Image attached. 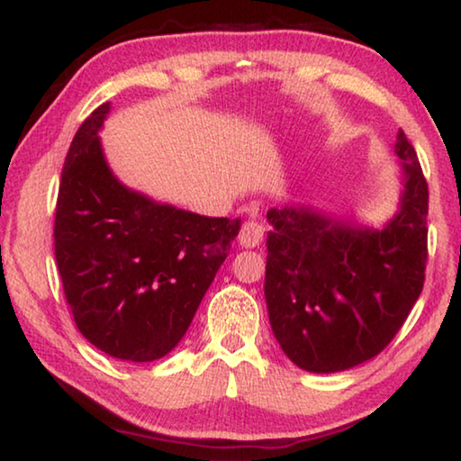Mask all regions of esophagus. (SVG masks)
I'll return each mask as SVG.
<instances>
[{
  "mask_svg": "<svg viewBox=\"0 0 461 461\" xmlns=\"http://www.w3.org/2000/svg\"><path fill=\"white\" fill-rule=\"evenodd\" d=\"M264 238V225L258 223L256 220H248L244 225H241L238 241L240 246L244 248H256Z\"/></svg>",
  "mask_w": 461,
  "mask_h": 461,
  "instance_id": "1",
  "label": "esophagus"
}]
</instances>
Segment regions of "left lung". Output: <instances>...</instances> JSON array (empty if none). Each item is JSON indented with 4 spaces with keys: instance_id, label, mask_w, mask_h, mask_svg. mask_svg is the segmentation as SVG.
Returning <instances> with one entry per match:
<instances>
[{
    "instance_id": "obj_1",
    "label": "left lung",
    "mask_w": 461,
    "mask_h": 461,
    "mask_svg": "<svg viewBox=\"0 0 461 461\" xmlns=\"http://www.w3.org/2000/svg\"><path fill=\"white\" fill-rule=\"evenodd\" d=\"M401 209L382 230L309 207L270 209L268 317L288 360L317 374L378 356L407 321L425 283L429 189L417 152L396 134Z\"/></svg>"
}]
</instances>
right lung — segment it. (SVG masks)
<instances>
[{
  "label": "right lung",
  "mask_w": 461,
  "mask_h": 461,
  "mask_svg": "<svg viewBox=\"0 0 461 461\" xmlns=\"http://www.w3.org/2000/svg\"><path fill=\"white\" fill-rule=\"evenodd\" d=\"M107 112L99 105L68 148L54 256L85 339L118 360L154 362L189 330L241 220L162 205L123 186L97 136Z\"/></svg>",
  "instance_id": "obj_1"
}]
</instances>
